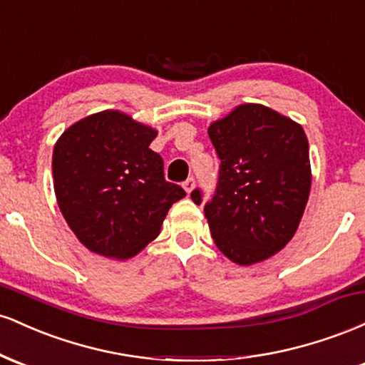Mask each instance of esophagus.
<instances>
[{
    "label": "esophagus",
    "instance_id": "esophagus-1",
    "mask_svg": "<svg viewBox=\"0 0 365 365\" xmlns=\"http://www.w3.org/2000/svg\"><path fill=\"white\" fill-rule=\"evenodd\" d=\"M194 187H195V180L194 178H187L185 182H183V188H185L187 194H190V192L194 190Z\"/></svg>",
    "mask_w": 365,
    "mask_h": 365
}]
</instances>
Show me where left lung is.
I'll list each match as a JSON object with an SVG mask.
<instances>
[{
  "label": "left lung",
  "mask_w": 365,
  "mask_h": 365,
  "mask_svg": "<svg viewBox=\"0 0 365 365\" xmlns=\"http://www.w3.org/2000/svg\"><path fill=\"white\" fill-rule=\"evenodd\" d=\"M221 159L216 194L204 207L217 249L240 266L266 261L295 235L311 192L302 125L262 104H240L212 121ZM200 204V190L190 194Z\"/></svg>",
  "instance_id": "1"
}]
</instances>
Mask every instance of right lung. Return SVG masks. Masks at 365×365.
Instances as JSON below:
<instances>
[{"instance_id":"right-lung-1","label":"right lung","mask_w":365,"mask_h":365,"mask_svg":"<svg viewBox=\"0 0 365 365\" xmlns=\"http://www.w3.org/2000/svg\"><path fill=\"white\" fill-rule=\"evenodd\" d=\"M158 130L106 110L68 127L53 150L58 206L78 242L110 259L137 255L161 232L170 207L185 197L149 148Z\"/></svg>"}]
</instances>
